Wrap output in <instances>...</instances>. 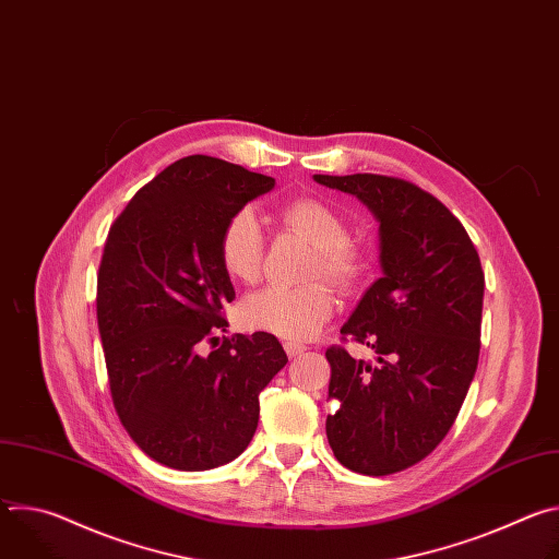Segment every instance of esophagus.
<instances>
[{
  "mask_svg": "<svg viewBox=\"0 0 559 559\" xmlns=\"http://www.w3.org/2000/svg\"><path fill=\"white\" fill-rule=\"evenodd\" d=\"M285 352H287L289 358H296V356H300L302 352H307V347H305V345H296V343H285Z\"/></svg>",
  "mask_w": 559,
  "mask_h": 559,
  "instance_id": "1",
  "label": "esophagus"
}]
</instances>
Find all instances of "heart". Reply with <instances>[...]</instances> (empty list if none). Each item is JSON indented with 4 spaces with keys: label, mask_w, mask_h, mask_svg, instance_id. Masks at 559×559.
<instances>
[{
    "label": "heart",
    "mask_w": 559,
    "mask_h": 559,
    "mask_svg": "<svg viewBox=\"0 0 559 559\" xmlns=\"http://www.w3.org/2000/svg\"><path fill=\"white\" fill-rule=\"evenodd\" d=\"M281 223L316 248L313 276H325L349 287L360 274V257L347 243V225L341 214L318 199H296L278 212ZM223 270L241 283H254L261 274L263 234L250 210L227 218L218 236ZM334 311V296L323 283L307 287H265L250 294L238 318L248 330L267 332L285 341H309L321 332Z\"/></svg>",
    "instance_id": "obj_1"
}]
</instances>
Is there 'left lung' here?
I'll use <instances>...</instances> for the list:
<instances>
[{
  "label": "left lung",
  "instance_id": "obj_1",
  "mask_svg": "<svg viewBox=\"0 0 559 559\" xmlns=\"http://www.w3.org/2000/svg\"><path fill=\"white\" fill-rule=\"evenodd\" d=\"M313 181L378 221L382 276L341 328L376 362L325 352L338 401L325 429L343 466L389 475L427 457L457 418L480 356L485 272L462 223L418 186L380 175Z\"/></svg>",
  "mask_w": 559,
  "mask_h": 559
}]
</instances>
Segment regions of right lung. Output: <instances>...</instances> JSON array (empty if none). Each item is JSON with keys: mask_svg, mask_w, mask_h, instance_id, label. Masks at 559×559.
Instances as JSON below:
<instances>
[{"mask_svg": "<svg viewBox=\"0 0 559 559\" xmlns=\"http://www.w3.org/2000/svg\"><path fill=\"white\" fill-rule=\"evenodd\" d=\"M274 183L192 154L141 188L108 231L97 321L115 409L139 449L170 468L207 471L241 455L261 391L287 365L267 332L216 336L236 296L221 229ZM203 342L217 347L203 355Z\"/></svg>", "mask_w": 559, "mask_h": 559, "instance_id": "1", "label": "right lung"}]
</instances>
